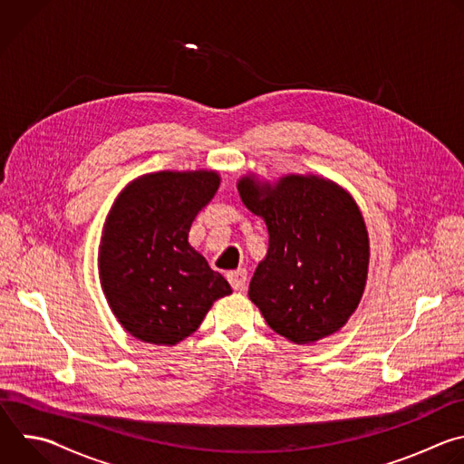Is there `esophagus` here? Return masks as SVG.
<instances>
[{
	"instance_id": "1",
	"label": "esophagus",
	"mask_w": 464,
	"mask_h": 464,
	"mask_svg": "<svg viewBox=\"0 0 464 464\" xmlns=\"http://www.w3.org/2000/svg\"><path fill=\"white\" fill-rule=\"evenodd\" d=\"M227 281L231 285V288L235 292H242L246 288V281H247V274L246 270H235V272H229L227 274Z\"/></svg>"
}]
</instances>
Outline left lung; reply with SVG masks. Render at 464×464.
<instances>
[{
  "instance_id": "1",
  "label": "left lung",
  "mask_w": 464,
  "mask_h": 464,
  "mask_svg": "<svg viewBox=\"0 0 464 464\" xmlns=\"http://www.w3.org/2000/svg\"><path fill=\"white\" fill-rule=\"evenodd\" d=\"M237 188L270 235L249 299L295 345L336 334L362 301L371 256L351 192L319 174H285L277 181L244 174Z\"/></svg>"
}]
</instances>
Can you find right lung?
Returning a JSON list of instances; mask_svg holds the SVG:
<instances>
[{"mask_svg": "<svg viewBox=\"0 0 464 464\" xmlns=\"http://www.w3.org/2000/svg\"><path fill=\"white\" fill-rule=\"evenodd\" d=\"M218 185L217 170H158L115 198L99 244V279L115 319L136 340L174 347L233 292L188 244L192 220Z\"/></svg>", "mask_w": 464, "mask_h": 464, "instance_id": "1", "label": "right lung"}]
</instances>
